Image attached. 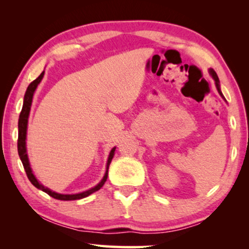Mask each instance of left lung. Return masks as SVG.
Masks as SVG:
<instances>
[{
  "instance_id": "left-lung-1",
  "label": "left lung",
  "mask_w": 249,
  "mask_h": 249,
  "mask_svg": "<svg viewBox=\"0 0 249 249\" xmlns=\"http://www.w3.org/2000/svg\"><path fill=\"white\" fill-rule=\"evenodd\" d=\"M210 74L212 75V78L214 79V81H215V86H216V89H217V91H218V93H220V95L222 96V98L225 100V98H224V96H223L222 92H221V89H220V80H218V77H217L216 72H215V71H214L213 69H210Z\"/></svg>"
}]
</instances>
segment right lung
Masks as SVG:
<instances>
[{
  "label": "right lung",
  "mask_w": 249,
  "mask_h": 249,
  "mask_svg": "<svg viewBox=\"0 0 249 249\" xmlns=\"http://www.w3.org/2000/svg\"><path fill=\"white\" fill-rule=\"evenodd\" d=\"M44 73L45 71L40 73V75L37 79L34 80V81L29 84L27 90H26V93L24 95V103H23V107H22V112H20L19 114V119H18V156L20 160H22V163L24 166V169L26 171V175H27V178L31 181L33 185H35L37 189H39V190L44 191L49 195L50 196H53V199H57V200H62V201H71V200H79V199H83V197H86L88 196L92 195V193L100 190L101 188L103 187V184L105 183V181L107 179V171H108V166L109 163H111L112 159H113V156L115 154V148H112V150L109 151V155H108V159H107V171H105L103 179L100 181V182L95 185V187L91 188L90 190H87L84 192L81 193H77V195H61V193H57L54 191H52L50 189L44 187L43 184H41L38 180L36 179V177L34 176L33 174V170L31 168V165H29V160H28V156L26 153V134H27V123H28V116H29V112H31V107H32V102H33V96L34 93H35V91L37 89V87H38V84L40 83L41 79L44 77Z\"/></svg>",
  "instance_id": "right-lung-1"
}]
</instances>
